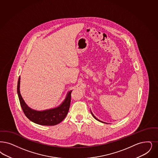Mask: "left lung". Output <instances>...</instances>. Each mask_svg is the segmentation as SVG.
Returning <instances> with one entry per match:
<instances>
[{"mask_svg":"<svg viewBox=\"0 0 158 158\" xmlns=\"http://www.w3.org/2000/svg\"><path fill=\"white\" fill-rule=\"evenodd\" d=\"M92 114V115H93V116H94V118H95V119H96V120H98V121H99V122H102V121H101V120H99V119H97V118H96V117H95V116H94V114Z\"/></svg>","mask_w":158,"mask_h":158,"instance_id":"obj_1","label":"left lung"}]
</instances>
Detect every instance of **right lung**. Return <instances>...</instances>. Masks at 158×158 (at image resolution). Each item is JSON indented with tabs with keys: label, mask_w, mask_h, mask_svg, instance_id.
<instances>
[{
	"label": "right lung",
	"mask_w": 158,
	"mask_h": 158,
	"mask_svg": "<svg viewBox=\"0 0 158 158\" xmlns=\"http://www.w3.org/2000/svg\"><path fill=\"white\" fill-rule=\"evenodd\" d=\"M20 79L19 76L17 86L19 102L23 113L29 120L40 125L53 126L60 123L65 118L69 109L72 91L68 94L65 100L59 107L44 111H37L28 107L23 101L20 94Z\"/></svg>",
	"instance_id": "obj_1"
}]
</instances>
